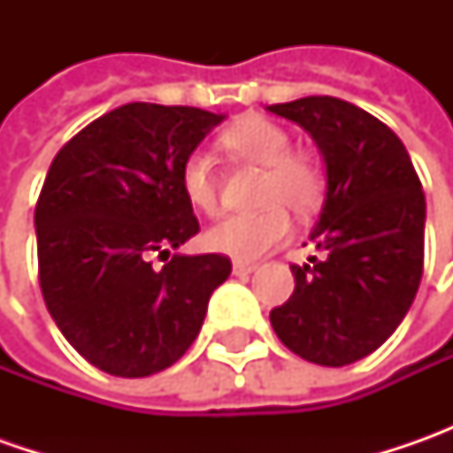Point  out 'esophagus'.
<instances>
[{
  "mask_svg": "<svg viewBox=\"0 0 453 453\" xmlns=\"http://www.w3.org/2000/svg\"><path fill=\"white\" fill-rule=\"evenodd\" d=\"M257 270L254 262H244V259H234V274H252Z\"/></svg>",
  "mask_w": 453,
  "mask_h": 453,
  "instance_id": "34e87169",
  "label": "esophagus"
}]
</instances>
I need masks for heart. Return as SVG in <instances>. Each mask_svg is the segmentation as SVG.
<instances>
[{
	"label": "heart",
	"instance_id": "heart-1",
	"mask_svg": "<svg viewBox=\"0 0 453 453\" xmlns=\"http://www.w3.org/2000/svg\"><path fill=\"white\" fill-rule=\"evenodd\" d=\"M221 143L236 158L267 168L262 188V203L267 209L257 214L224 219L206 234V244L211 250L247 262L262 257L289 234L292 224L288 208L297 217H312L320 209L327 191V179L315 156L304 150H289V133L262 115L239 118L234 126L224 131ZM179 183L183 196L194 209L203 211L206 217H217L221 211L219 179L206 153L191 150L183 158Z\"/></svg>",
	"mask_w": 453,
	"mask_h": 453
}]
</instances>
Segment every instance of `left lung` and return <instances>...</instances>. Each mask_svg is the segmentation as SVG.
<instances>
[{"label":"left lung","mask_w":453,"mask_h":453,"mask_svg":"<svg viewBox=\"0 0 453 453\" xmlns=\"http://www.w3.org/2000/svg\"><path fill=\"white\" fill-rule=\"evenodd\" d=\"M310 133L327 194L310 239L325 257L289 265L295 292L270 312L277 338L318 365L371 356L406 318L424 274L426 199L401 138L348 100L310 96L270 105Z\"/></svg>","instance_id":"1"}]
</instances>
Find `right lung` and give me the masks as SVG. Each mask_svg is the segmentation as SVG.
Instances as JSON below:
<instances>
[{
  "mask_svg": "<svg viewBox=\"0 0 453 453\" xmlns=\"http://www.w3.org/2000/svg\"><path fill=\"white\" fill-rule=\"evenodd\" d=\"M221 118L128 103L73 135L47 171L35 206L40 289L67 342L105 373L173 365L232 272L226 254H171L199 234L179 183L183 158Z\"/></svg>",
  "mask_w": 453,
  "mask_h": 453,
  "instance_id": "obj_1",
  "label": "right lung"
}]
</instances>
